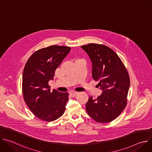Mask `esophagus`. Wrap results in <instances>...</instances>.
Returning a JSON list of instances; mask_svg holds the SVG:
<instances>
[{
	"instance_id": "obj_1",
	"label": "esophagus",
	"mask_w": 152,
	"mask_h": 152,
	"mask_svg": "<svg viewBox=\"0 0 152 152\" xmlns=\"http://www.w3.org/2000/svg\"><path fill=\"white\" fill-rule=\"evenodd\" d=\"M69 93H70V96H72V97H75L78 93V92H76V91H70Z\"/></svg>"
}]
</instances>
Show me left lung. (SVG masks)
<instances>
[{"mask_svg": "<svg viewBox=\"0 0 152 152\" xmlns=\"http://www.w3.org/2000/svg\"><path fill=\"white\" fill-rule=\"evenodd\" d=\"M92 63V77L99 81L101 95L90 97L86 111L95 121L108 123L115 120L127 103L130 80L122 61L111 49L97 44L81 46Z\"/></svg>", "mask_w": 152, "mask_h": 152, "instance_id": "1", "label": "left lung"}]
</instances>
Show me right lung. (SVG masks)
<instances>
[{"mask_svg":"<svg viewBox=\"0 0 152 152\" xmlns=\"http://www.w3.org/2000/svg\"><path fill=\"white\" fill-rule=\"evenodd\" d=\"M70 48L51 46L36 51L28 60L23 73L25 101L39 119L54 121L62 116L69 100L67 93L50 91L49 82L55 71L70 51Z\"/></svg>","mask_w":152,"mask_h":152,"instance_id":"right-lung-1","label":"right lung"}]
</instances>
